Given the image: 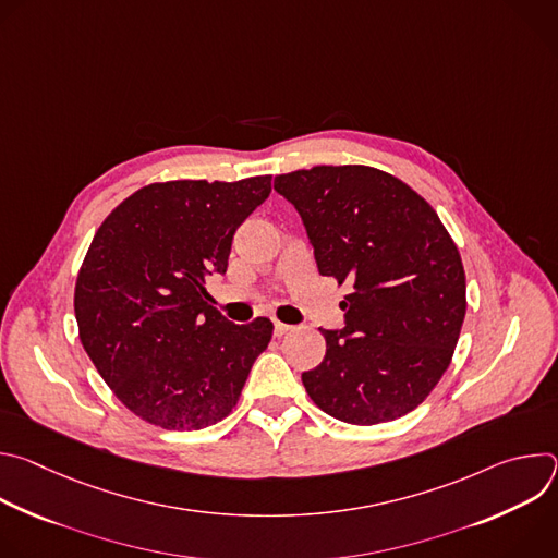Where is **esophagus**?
<instances>
[{
    "label": "esophagus",
    "mask_w": 558,
    "mask_h": 558,
    "mask_svg": "<svg viewBox=\"0 0 558 558\" xmlns=\"http://www.w3.org/2000/svg\"><path fill=\"white\" fill-rule=\"evenodd\" d=\"M289 331H291V327H289V325L278 323V320L274 323V336H276V338H282V336H284V333H289Z\"/></svg>",
    "instance_id": "esophagus-1"
}]
</instances>
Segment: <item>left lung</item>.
I'll return each instance as SVG.
<instances>
[{"instance_id": "obj_1", "label": "left lung", "mask_w": 558, "mask_h": 558, "mask_svg": "<svg viewBox=\"0 0 558 558\" xmlns=\"http://www.w3.org/2000/svg\"><path fill=\"white\" fill-rule=\"evenodd\" d=\"M300 214L317 271L351 293L325 360L302 373L315 407L357 426L417 409L446 373L465 315V274L435 209L368 166H317L274 181Z\"/></svg>"}]
</instances>
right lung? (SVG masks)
I'll list each match as a JSON object with an SVG mask.
<instances>
[{
  "mask_svg": "<svg viewBox=\"0 0 558 558\" xmlns=\"http://www.w3.org/2000/svg\"><path fill=\"white\" fill-rule=\"evenodd\" d=\"M271 177L168 181L128 196L97 229L74 287L78 338L121 404L166 430H201L235 407L274 325H233L205 298L235 229Z\"/></svg>",
  "mask_w": 558,
  "mask_h": 558,
  "instance_id": "obj_1",
  "label": "right lung"
}]
</instances>
